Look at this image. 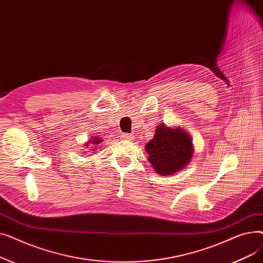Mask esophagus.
I'll use <instances>...</instances> for the list:
<instances>
[{
	"instance_id": "obj_1",
	"label": "esophagus",
	"mask_w": 263,
	"mask_h": 263,
	"mask_svg": "<svg viewBox=\"0 0 263 263\" xmlns=\"http://www.w3.org/2000/svg\"><path fill=\"white\" fill-rule=\"evenodd\" d=\"M122 137L124 140H132L133 139V135L131 133H123Z\"/></svg>"
}]
</instances>
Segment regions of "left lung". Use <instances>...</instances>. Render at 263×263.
<instances>
[{"instance_id":"left-lung-1","label":"left lung","mask_w":263,"mask_h":263,"mask_svg":"<svg viewBox=\"0 0 263 263\" xmlns=\"http://www.w3.org/2000/svg\"><path fill=\"white\" fill-rule=\"evenodd\" d=\"M145 149L149 162L163 176L182 170L193 155L192 141L187 133L181 129H170L164 124H159L155 137L146 144Z\"/></svg>"}]
</instances>
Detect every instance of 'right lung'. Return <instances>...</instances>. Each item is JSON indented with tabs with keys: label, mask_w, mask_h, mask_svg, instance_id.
Segmentation results:
<instances>
[{
	"label": "right lung",
	"mask_w": 263,
	"mask_h": 263,
	"mask_svg": "<svg viewBox=\"0 0 263 263\" xmlns=\"http://www.w3.org/2000/svg\"><path fill=\"white\" fill-rule=\"evenodd\" d=\"M101 140H102V139H96V137H95L93 141H92V143H93V144H99V143L101 142Z\"/></svg>",
	"instance_id": "right-lung-1"
}]
</instances>
